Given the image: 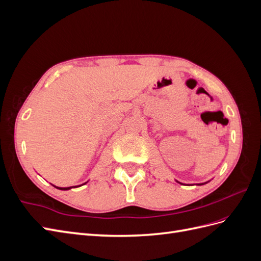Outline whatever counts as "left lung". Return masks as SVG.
<instances>
[{
    "label": "left lung",
    "instance_id": "1",
    "mask_svg": "<svg viewBox=\"0 0 261 261\" xmlns=\"http://www.w3.org/2000/svg\"><path fill=\"white\" fill-rule=\"evenodd\" d=\"M199 185H202V184H199Z\"/></svg>",
    "mask_w": 261,
    "mask_h": 261
}]
</instances>
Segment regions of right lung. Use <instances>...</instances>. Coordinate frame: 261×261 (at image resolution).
Instances as JSON below:
<instances>
[{
	"label": "right lung",
	"instance_id": "obj_1",
	"mask_svg": "<svg viewBox=\"0 0 261 261\" xmlns=\"http://www.w3.org/2000/svg\"><path fill=\"white\" fill-rule=\"evenodd\" d=\"M76 187H77V186H76ZM57 188L62 189V191H67V189H70L72 187H64V188H63V187H57Z\"/></svg>",
	"mask_w": 261,
	"mask_h": 261
}]
</instances>
